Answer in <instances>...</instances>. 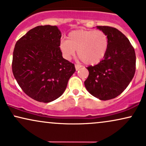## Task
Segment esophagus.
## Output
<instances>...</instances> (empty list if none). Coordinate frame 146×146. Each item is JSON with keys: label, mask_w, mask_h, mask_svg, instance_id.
<instances>
[{"label": "esophagus", "mask_w": 146, "mask_h": 146, "mask_svg": "<svg viewBox=\"0 0 146 146\" xmlns=\"http://www.w3.org/2000/svg\"><path fill=\"white\" fill-rule=\"evenodd\" d=\"M81 68V66L80 65H78V64H75V68H76V70H78L79 69H80Z\"/></svg>", "instance_id": "esophagus-1"}]
</instances>
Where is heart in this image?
<instances>
[{
  "label": "heart",
  "mask_w": 146,
  "mask_h": 146,
  "mask_svg": "<svg viewBox=\"0 0 146 146\" xmlns=\"http://www.w3.org/2000/svg\"><path fill=\"white\" fill-rule=\"evenodd\" d=\"M109 39L101 30L79 29L71 31L68 40H62L60 49L65 59L70 60L77 51L78 56L87 65L97 64L105 58Z\"/></svg>",
  "instance_id": "b5f03b06"
}]
</instances>
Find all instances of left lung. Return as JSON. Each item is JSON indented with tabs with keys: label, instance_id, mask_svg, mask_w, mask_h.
Wrapping results in <instances>:
<instances>
[{
	"label": "left lung",
	"instance_id": "8db88e82",
	"mask_svg": "<svg viewBox=\"0 0 146 146\" xmlns=\"http://www.w3.org/2000/svg\"><path fill=\"white\" fill-rule=\"evenodd\" d=\"M107 34L109 47L105 58L86 68L89 75L84 85L94 97L107 101L121 94L132 80L135 72V50L126 36L115 28L96 26Z\"/></svg>",
	"mask_w": 146,
	"mask_h": 146
}]
</instances>
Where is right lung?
<instances>
[{
	"label": "right lung",
	"instance_id": "right-lung-1",
	"mask_svg": "<svg viewBox=\"0 0 146 146\" xmlns=\"http://www.w3.org/2000/svg\"><path fill=\"white\" fill-rule=\"evenodd\" d=\"M61 37L57 26L41 25L15 44L13 75L25 93L37 101L50 103L62 96L76 71L74 64L62 57Z\"/></svg>",
	"mask_w": 146,
	"mask_h": 146
}]
</instances>
